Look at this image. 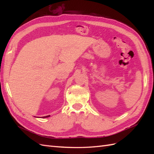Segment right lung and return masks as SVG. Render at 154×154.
I'll list each match as a JSON object with an SVG mask.
<instances>
[{"instance_id": "add662e5", "label": "right lung", "mask_w": 154, "mask_h": 154, "mask_svg": "<svg viewBox=\"0 0 154 154\" xmlns=\"http://www.w3.org/2000/svg\"><path fill=\"white\" fill-rule=\"evenodd\" d=\"M49 116H50V115L46 116H43V117H42V118H43V119H44V118H48V117H49Z\"/></svg>"}]
</instances>
